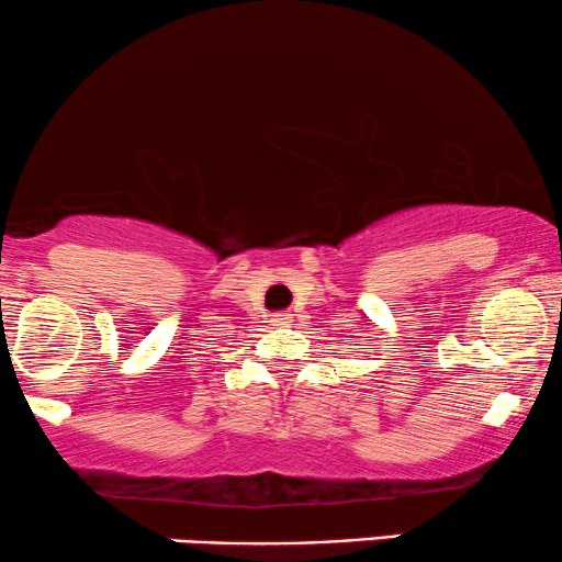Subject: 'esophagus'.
I'll return each instance as SVG.
<instances>
[{
	"instance_id": "1",
	"label": "esophagus",
	"mask_w": 562,
	"mask_h": 562,
	"mask_svg": "<svg viewBox=\"0 0 562 562\" xmlns=\"http://www.w3.org/2000/svg\"><path fill=\"white\" fill-rule=\"evenodd\" d=\"M273 325H289L291 323V315H286V312H279V315H271Z\"/></svg>"
}]
</instances>
